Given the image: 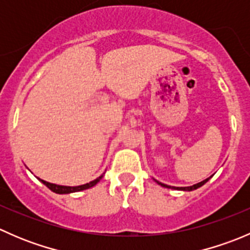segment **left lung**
I'll return each instance as SVG.
<instances>
[{
    "instance_id": "8db88e82",
    "label": "left lung",
    "mask_w": 250,
    "mask_h": 250,
    "mask_svg": "<svg viewBox=\"0 0 250 250\" xmlns=\"http://www.w3.org/2000/svg\"><path fill=\"white\" fill-rule=\"evenodd\" d=\"M209 179L210 178H207L206 180L201 181V183H198V184H195V185H192V186H188V188H174V186H168V185H166V184L160 183V181H157V180H156V183H157L158 185L163 186V188H175V190H183V191H192V190H196V188H201V186L204 185V184H206Z\"/></svg>"
}]
</instances>
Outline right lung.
I'll use <instances>...</instances> for the list:
<instances>
[{"instance_id": "1", "label": "right lung", "mask_w": 250, "mask_h": 250, "mask_svg": "<svg viewBox=\"0 0 250 250\" xmlns=\"http://www.w3.org/2000/svg\"><path fill=\"white\" fill-rule=\"evenodd\" d=\"M102 178H103V175H100L99 178H97V179H95V180L90 181V183L84 184V185H80V186H62V185H55V184L47 183V181L41 180V179H40V181H42V183H43L44 185H46L47 188H49V190H52L53 192H55V193H71V192H78V191L87 190V188H93V186L97 185V184L99 183L100 180H102Z\"/></svg>"}]
</instances>
